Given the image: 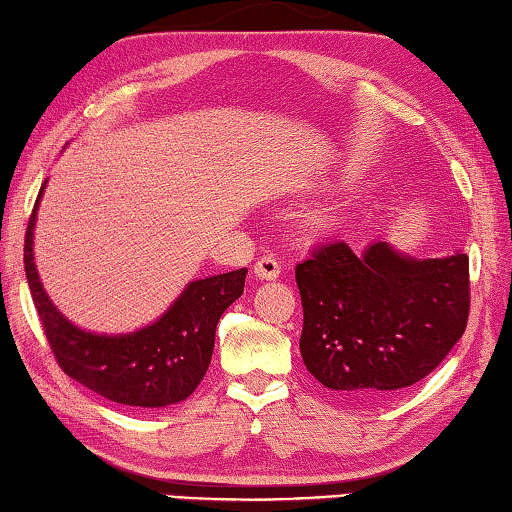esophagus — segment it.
Returning <instances> with one entry per match:
<instances>
[{
    "instance_id": "esophagus-1",
    "label": "esophagus",
    "mask_w": 512,
    "mask_h": 512,
    "mask_svg": "<svg viewBox=\"0 0 512 512\" xmlns=\"http://www.w3.org/2000/svg\"><path fill=\"white\" fill-rule=\"evenodd\" d=\"M254 274L260 281H274L281 274V265H278V260L274 256H263L254 265Z\"/></svg>"
}]
</instances>
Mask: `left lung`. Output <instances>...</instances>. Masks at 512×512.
I'll use <instances>...</instances> for the list:
<instances>
[{"mask_svg": "<svg viewBox=\"0 0 512 512\" xmlns=\"http://www.w3.org/2000/svg\"><path fill=\"white\" fill-rule=\"evenodd\" d=\"M301 354L325 388L383 399L446 359L470 312L468 256L417 260L388 243L354 254L343 240L296 265Z\"/></svg>", "mask_w": 512, "mask_h": 512, "instance_id": "left-lung-1", "label": "left lung"}]
</instances>
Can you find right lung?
<instances>
[{
  "mask_svg": "<svg viewBox=\"0 0 512 512\" xmlns=\"http://www.w3.org/2000/svg\"><path fill=\"white\" fill-rule=\"evenodd\" d=\"M35 200L24 238V269L57 365L100 397L136 408H165L185 401L205 376L214 354L216 325L245 289L247 269L191 281L156 323L131 334H93L57 312L40 283L33 258Z\"/></svg>",
  "mask_w": 512,
  "mask_h": 512,
  "instance_id": "add662e5",
  "label": "right lung"
}]
</instances>
